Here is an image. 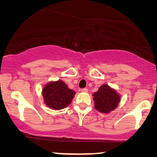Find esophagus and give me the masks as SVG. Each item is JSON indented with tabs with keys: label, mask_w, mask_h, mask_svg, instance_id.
<instances>
[{
	"label": "esophagus",
	"mask_w": 157,
	"mask_h": 157,
	"mask_svg": "<svg viewBox=\"0 0 157 157\" xmlns=\"http://www.w3.org/2000/svg\"><path fill=\"white\" fill-rule=\"evenodd\" d=\"M81 91H82V92H83V93H87L88 89H86V88H83V89H81Z\"/></svg>",
	"instance_id": "34e87169"
}]
</instances>
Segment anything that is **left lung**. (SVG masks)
Segmentation results:
<instances>
[{
  "mask_svg": "<svg viewBox=\"0 0 157 157\" xmlns=\"http://www.w3.org/2000/svg\"><path fill=\"white\" fill-rule=\"evenodd\" d=\"M93 96L95 109L104 113L115 109L120 101V96L117 91L106 84L101 86Z\"/></svg>",
  "mask_w": 157,
  "mask_h": 157,
  "instance_id": "1",
  "label": "left lung"
}]
</instances>
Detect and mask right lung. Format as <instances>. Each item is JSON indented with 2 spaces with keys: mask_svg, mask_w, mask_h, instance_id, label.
<instances>
[{
  "mask_svg": "<svg viewBox=\"0 0 157 157\" xmlns=\"http://www.w3.org/2000/svg\"><path fill=\"white\" fill-rule=\"evenodd\" d=\"M75 91L68 89L63 81L48 83L43 89V96L46 104L55 110L66 108L71 103Z\"/></svg>",
  "mask_w": 157,
  "mask_h": 157,
  "instance_id": "obj_1",
  "label": "right lung"
}]
</instances>
